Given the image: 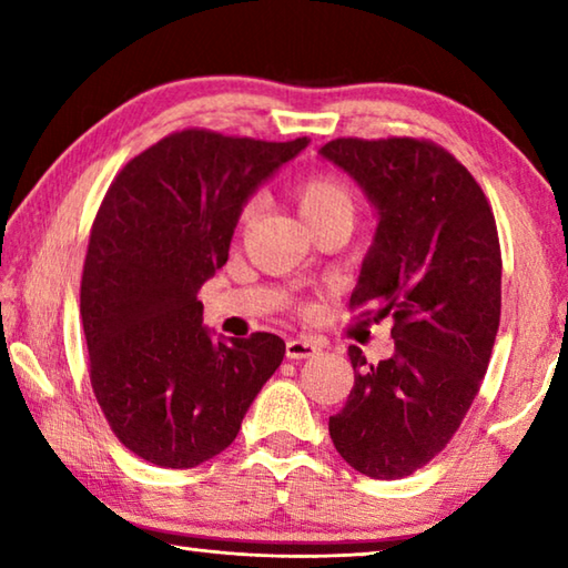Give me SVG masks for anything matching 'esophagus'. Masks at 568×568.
<instances>
[{"label": "esophagus", "mask_w": 568, "mask_h": 568, "mask_svg": "<svg viewBox=\"0 0 568 568\" xmlns=\"http://www.w3.org/2000/svg\"><path fill=\"white\" fill-rule=\"evenodd\" d=\"M321 353V345L313 338H291L285 343V355L291 361H303V358H313V355Z\"/></svg>", "instance_id": "obj_1"}]
</instances>
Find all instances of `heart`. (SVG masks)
Masks as SVG:
<instances>
[{"instance_id": "1", "label": "heart", "mask_w": 568, "mask_h": 568, "mask_svg": "<svg viewBox=\"0 0 568 568\" xmlns=\"http://www.w3.org/2000/svg\"><path fill=\"white\" fill-rule=\"evenodd\" d=\"M297 213L305 220V225H311L313 220H321L325 215L345 213L353 215V197L351 190L343 185L338 178L325 175V172H315V175H307L301 180L293 190ZM253 213V207L243 210V223Z\"/></svg>"}]
</instances>
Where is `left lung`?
Wrapping results in <instances>:
<instances>
[{
  "label": "left lung",
  "instance_id": "1",
  "mask_svg": "<svg viewBox=\"0 0 568 568\" xmlns=\"http://www.w3.org/2000/svg\"><path fill=\"white\" fill-rule=\"evenodd\" d=\"M318 155L376 207L351 305L393 321L396 351L371 365L351 345L353 390L328 420L363 476L413 474L446 448L474 403L501 318V247L474 175L426 140L341 138Z\"/></svg>",
  "mask_w": 568,
  "mask_h": 568
}]
</instances>
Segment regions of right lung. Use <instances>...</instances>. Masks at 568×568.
<instances>
[{
	"instance_id": "1",
	"label": "right lung",
	"mask_w": 568,
	"mask_h": 568,
	"mask_svg": "<svg viewBox=\"0 0 568 568\" xmlns=\"http://www.w3.org/2000/svg\"><path fill=\"white\" fill-rule=\"evenodd\" d=\"M307 142L182 130L130 160L102 200L80 291L90 378L114 436L150 464L223 454L283 363L273 333L215 338L197 291L227 263L253 192Z\"/></svg>"
}]
</instances>
